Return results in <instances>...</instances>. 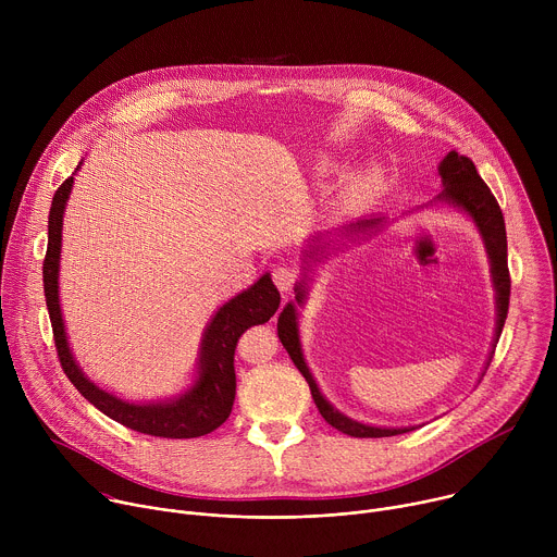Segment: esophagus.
Instances as JSON below:
<instances>
[{
    "label": "esophagus",
    "instance_id": "obj_1",
    "mask_svg": "<svg viewBox=\"0 0 557 557\" xmlns=\"http://www.w3.org/2000/svg\"><path fill=\"white\" fill-rule=\"evenodd\" d=\"M271 277H273L275 286H277L282 293H290L293 286H295L297 273H295L290 267H286V264H277V267H273Z\"/></svg>",
    "mask_w": 557,
    "mask_h": 557
}]
</instances>
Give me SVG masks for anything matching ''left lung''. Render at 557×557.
I'll return each mask as SVG.
<instances>
[{"label":"left lung","mask_w":557,"mask_h":557,"mask_svg":"<svg viewBox=\"0 0 557 557\" xmlns=\"http://www.w3.org/2000/svg\"><path fill=\"white\" fill-rule=\"evenodd\" d=\"M438 174L443 178V194L438 196V200H445L449 205L460 207L462 211H467L475 226H479L487 253H490V262H492V277H494V286H496V301H498V324H496V342L503 333L505 320H507V310H509V295H511V277H509V267H507V231H505V218L503 211L498 207V200L494 198L492 189L485 185V181L475 172V165L469 161L467 156L458 153V151H449L443 163L438 165ZM381 218H370V220H359L355 224H350V231H366L372 228L374 224H379ZM312 253V251H310ZM310 258V256H308ZM297 295L295 299L301 301L304 299V286L295 288ZM277 337L282 342V346L286 348L288 357L293 359V363L297 366V370L304 374V379L308 381L312 401L320 410V414L326 419L329 425H333L335 430L355 436V438H381V436H394V434H404L410 432L412 428H399V430H387V428H372V425H363L357 423L348 417H344L342 412H337L317 387L304 357H301V348H299V337H297V322H295V306L286 304V308L282 310L280 320H277Z\"/></svg>","instance_id":"8db88e82"}]
</instances>
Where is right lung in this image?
<instances>
[{
	"mask_svg": "<svg viewBox=\"0 0 557 557\" xmlns=\"http://www.w3.org/2000/svg\"><path fill=\"white\" fill-rule=\"evenodd\" d=\"M74 178H65L54 191L48 215V249L44 260V293L52 324V339L59 363L70 383L86 399L116 423L149 436L161 438H196L220 428L233 408L235 399V346L243 333L251 326L269 322L280 306V290L271 282V275H262L249 290L228 299L207 326L200 350V374L196 385L168 404H127L114 394L99 389L74 363L67 339L63 333V320L59 308V251H61V224L63 209L70 196Z\"/></svg>",
	"mask_w": 557,
	"mask_h": 557,
	"instance_id": "right-lung-1",
	"label": "right lung"
}]
</instances>
